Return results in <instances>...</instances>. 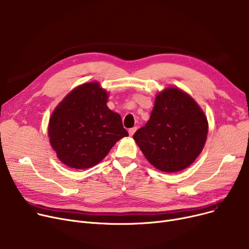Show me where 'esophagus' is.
Here are the masks:
<instances>
[{"mask_svg": "<svg viewBox=\"0 0 249 249\" xmlns=\"http://www.w3.org/2000/svg\"><path fill=\"white\" fill-rule=\"evenodd\" d=\"M136 127H133V128H130L129 130H128V132H129V135L130 136H133V134L135 133V131H136Z\"/></svg>", "mask_w": 249, "mask_h": 249, "instance_id": "1", "label": "esophagus"}]
</instances>
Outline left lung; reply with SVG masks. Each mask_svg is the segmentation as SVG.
Wrapping results in <instances>:
<instances>
[{"mask_svg": "<svg viewBox=\"0 0 249 249\" xmlns=\"http://www.w3.org/2000/svg\"><path fill=\"white\" fill-rule=\"evenodd\" d=\"M207 134V117L199 105L185 91L171 87L156 96L150 119L133 138L154 167L177 173L198 158Z\"/></svg>", "mask_w": 249, "mask_h": 249, "instance_id": "8db88e82", "label": "left lung"}]
</instances>
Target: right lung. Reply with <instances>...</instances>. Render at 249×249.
<instances>
[{
    "mask_svg": "<svg viewBox=\"0 0 249 249\" xmlns=\"http://www.w3.org/2000/svg\"><path fill=\"white\" fill-rule=\"evenodd\" d=\"M107 91L98 82L72 89L52 113L48 136L58 160L72 168L99 163L128 132L121 116L108 106Z\"/></svg>",
    "mask_w": 249,
    "mask_h": 249,
    "instance_id": "right-lung-1",
    "label": "right lung"
}]
</instances>
